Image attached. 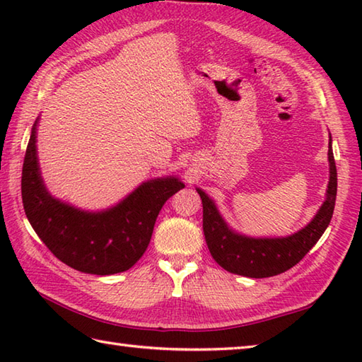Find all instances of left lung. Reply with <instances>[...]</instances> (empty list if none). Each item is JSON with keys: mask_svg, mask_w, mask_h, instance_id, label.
I'll return each instance as SVG.
<instances>
[{"mask_svg": "<svg viewBox=\"0 0 362 362\" xmlns=\"http://www.w3.org/2000/svg\"><path fill=\"white\" fill-rule=\"evenodd\" d=\"M328 163L329 182L325 202L322 204L310 224L289 236L253 238L235 232L221 216L213 199L205 194V191L201 188H196L204 206L205 241L214 261L228 272L250 276V279L274 276L296 266L320 240L333 216L337 173L332 148V135L328 141Z\"/></svg>", "mask_w": 362, "mask_h": 362, "instance_id": "1", "label": "left lung"}]
</instances>
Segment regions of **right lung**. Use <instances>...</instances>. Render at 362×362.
I'll return each instance as SVG.
<instances>
[{"label":"right lung","instance_id":"obj_1","mask_svg":"<svg viewBox=\"0 0 362 362\" xmlns=\"http://www.w3.org/2000/svg\"><path fill=\"white\" fill-rule=\"evenodd\" d=\"M35 119L21 174L26 218L54 255L76 271L112 275L124 272L143 257L161 206L182 189L174 175L143 182L121 202L103 211H87L51 196L37 157Z\"/></svg>","mask_w":362,"mask_h":362}]
</instances>
